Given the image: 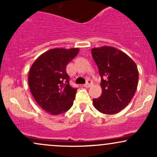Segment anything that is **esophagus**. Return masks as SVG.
<instances>
[{
    "mask_svg": "<svg viewBox=\"0 0 157 157\" xmlns=\"http://www.w3.org/2000/svg\"><path fill=\"white\" fill-rule=\"evenodd\" d=\"M91 86H92V81L90 80H88L87 82L84 84V86L86 88H89V87H91Z\"/></svg>",
    "mask_w": 157,
    "mask_h": 157,
    "instance_id": "obj_1",
    "label": "esophagus"
}]
</instances>
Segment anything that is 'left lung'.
Wrapping results in <instances>:
<instances>
[{
    "mask_svg": "<svg viewBox=\"0 0 157 157\" xmlns=\"http://www.w3.org/2000/svg\"><path fill=\"white\" fill-rule=\"evenodd\" d=\"M91 55L98 67L102 87L100 97L93 99L94 105L102 113H117L128 105L136 92V65L125 53L111 46L94 48Z\"/></svg>",
    "mask_w": 157,
    "mask_h": 157,
    "instance_id": "obj_1",
    "label": "left lung"
}]
</instances>
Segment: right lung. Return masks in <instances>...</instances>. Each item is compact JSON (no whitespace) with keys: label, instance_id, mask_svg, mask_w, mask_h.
Segmentation results:
<instances>
[{"label":"right lung","instance_id":"1","mask_svg":"<svg viewBox=\"0 0 157 157\" xmlns=\"http://www.w3.org/2000/svg\"><path fill=\"white\" fill-rule=\"evenodd\" d=\"M79 48H53L35 61L29 74V86L35 101L52 115L63 113L71 109L77 89L69 85L66 66Z\"/></svg>","mask_w":157,"mask_h":157}]
</instances>
